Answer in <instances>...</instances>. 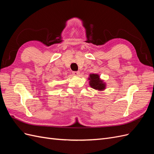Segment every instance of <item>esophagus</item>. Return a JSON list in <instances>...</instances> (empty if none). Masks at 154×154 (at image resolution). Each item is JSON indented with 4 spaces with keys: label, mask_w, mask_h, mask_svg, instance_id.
<instances>
[{
    "label": "esophagus",
    "mask_w": 154,
    "mask_h": 154,
    "mask_svg": "<svg viewBox=\"0 0 154 154\" xmlns=\"http://www.w3.org/2000/svg\"><path fill=\"white\" fill-rule=\"evenodd\" d=\"M72 74L74 76H78L79 74H80V72H79V71H73Z\"/></svg>",
    "instance_id": "obj_1"
}]
</instances>
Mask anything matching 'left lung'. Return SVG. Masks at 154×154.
<instances>
[{
  "instance_id": "8db88e82",
  "label": "left lung",
  "mask_w": 154,
  "mask_h": 154,
  "mask_svg": "<svg viewBox=\"0 0 154 154\" xmlns=\"http://www.w3.org/2000/svg\"><path fill=\"white\" fill-rule=\"evenodd\" d=\"M88 80H90V86L92 88H94V89L98 91H103L105 88V83H103V82L101 80H100V76L98 74H90V77L88 78Z\"/></svg>"
}]
</instances>
